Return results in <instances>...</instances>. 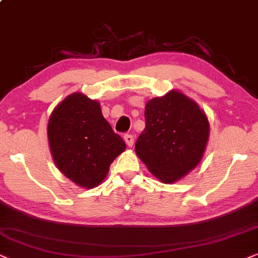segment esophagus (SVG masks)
<instances>
[{
	"instance_id": "1",
	"label": "esophagus",
	"mask_w": 258,
	"mask_h": 258,
	"mask_svg": "<svg viewBox=\"0 0 258 258\" xmlns=\"http://www.w3.org/2000/svg\"><path fill=\"white\" fill-rule=\"evenodd\" d=\"M123 140H125V143L127 144V146L128 147H132L133 144H135V138H133V136H131V135L123 136Z\"/></svg>"
}]
</instances>
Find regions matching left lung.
<instances>
[{
	"mask_svg": "<svg viewBox=\"0 0 258 258\" xmlns=\"http://www.w3.org/2000/svg\"><path fill=\"white\" fill-rule=\"evenodd\" d=\"M145 120L135 149L158 180L173 184L197 167L210 136L208 116L197 102L172 89L146 102Z\"/></svg>",
	"mask_w": 258,
	"mask_h": 258,
	"instance_id": "left-lung-1",
	"label": "left lung"
}]
</instances>
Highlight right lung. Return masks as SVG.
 Segmentation results:
<instances>
[{"mask_svg": "<svg viewBox=\"0 0 258 258\" xmlns=\"http://www.w3.org/2000/svg\"><path fill=\"white\" fill-rule=\"evenodd\" d=\"M48 143L60 172L84 188L100 185L126 144L104 118L100 102L72 93L55 106L48 120Z\"/></svg>", "mask_w": 258, "mask_h": 258, "instance_id": "obj_1", "label": "right lung"}]
</instances>
